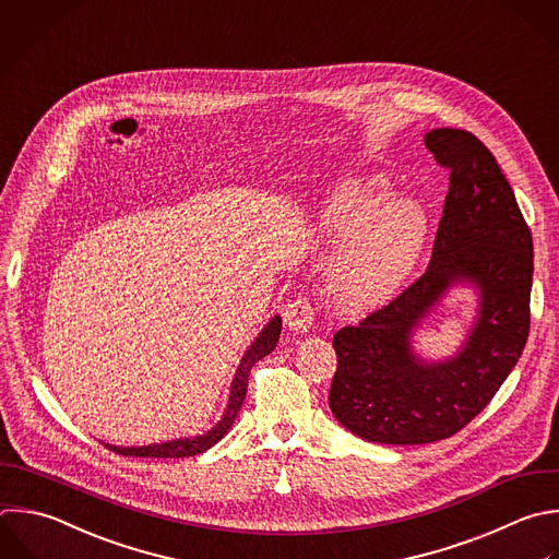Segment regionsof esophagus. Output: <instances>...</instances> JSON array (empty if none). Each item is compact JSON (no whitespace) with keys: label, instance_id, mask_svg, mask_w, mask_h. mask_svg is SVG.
I'll list each match as a JSON object with an SVG mask.
<instances>
[{"label":"esophagus","instance_id":"obj_1","mask_svg":"<svg viewBox=\"0 0 559 559\" xmlns=\"http://www.w3.org/2000/svg\"><path fill=\"white\" fill-rule=\"evenodd\" d=\"M314 321V312H312V304L308 297H295L286 310H284V323L288 325V330L304 334L310 330Z\"/></svg>","mask_w":559,"mask_h":559}]
</instances>
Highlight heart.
Wrapping results in <instances>:
<instances>
[{
	"instance_id": "b5f03b06",
	"label": "heart",
	"mask_w": 559,
	"mask_h": 559,
	"mask_svg": "<svg viewBox=\"0 0 559 559\" xmlns=\"http://www.w3.org/2000/svg\"><path fill=\"white\" fill-rule=\"evenodd\" d=\"M382 177L338 183L314 214V231L341 245L328 266L325 288L345 312H367L389 301L413 273L428 236V214L415 199H390Z\"/></svg>"
}]
</instances>
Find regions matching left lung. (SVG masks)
I'll return each mask as SVG.
<instances>
[{
	"label": "left lung",
	"mask_w": 559,
	"mask_h": 559,
	"mask_svg": "<svg viewBox=\"0 0 559 559\" xmlns=\"http://www.w3.org/2000/svg\"><path fill=\"white\" fill-rule=\"evenodd\" d=\"M424 144L450 183L428 269L332 338L330 408L376 443L417 445L459 432L489 404L528 336L533 240L509 181L467 131L432 129ZM454 283L479 293L475 325L454 357L424 361L409 347L412 330Z\"/></svg>",
	"instance_id": "obj_1"
}]
</instances>
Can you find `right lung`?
<instances>
[{
    "instance_id": "add662e5",
    "label": "right lung",
    "mask_w": 559,
    "mask_h": 559,
    "mask_svg": "<svg viewBox=\"0 0 559 559\" xmlns=\"http://www.w3.org/2000/svg\"><path fill=\"white\" fill-rule=\"evenodd\" d=\"M280 332H282V319L280 314H275L266 325L264 330L258 334V338L251 343V347L245 352L240 365H238V371L234 376V382H231V389H229V402H227V408L221 417V421L207 430L205 435H197V437H186V439H173V441H164V443H151V445H133V448H122V445H111V443H105L109 450L122 454V456H148V459H183V456H194V454H201L205 452L207 448H212L214 443H218L227 430L231 428L242 402H245V395H247V382H249V373H251V367L264 358L266 354H271L280 341Z\"/></svg>"
}]
</instances>
